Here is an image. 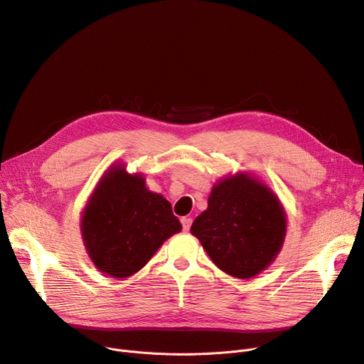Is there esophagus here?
<instances>
[{"label": "esophagus", "instance_id": "1", "mask_svg": "<svg viewBox=\"0 0 364 364\" xmlns=\"http://www.w3.org/2000/svg\"><path fill=\"white\" fill-rule=\"evenodd\" d=\"M181 224H183V230L188 231L190 227H191V218H188V216L181 218Z\"/></svg>", "mask_w": 364, "mask_h": 364}]
</instances>
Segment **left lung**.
<instances>
[{
    "label": "left lung",
    "mask_w": 364,
    "mask_h": 364,
    "mask_svg": "<svg viewBox=\"0 0 364 364\" xmlns=\"http://www.w3.org/2000/svg\"><path fill=\"white\" fill-rule=\"evenodd\" d=\"M225 274L249 279L277 259L287 234V213L269 186L247 173L216 181L190 228Z\"/></svg>",
    "instance_id": "left-lung-1"
}]
</instances>
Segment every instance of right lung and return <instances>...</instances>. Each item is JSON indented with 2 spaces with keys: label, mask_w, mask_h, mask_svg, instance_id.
<instances>
[{
  "label": "right lung",
  "mask_w": 364,
  "mask_h": 364,
  "mask_svg": "<svg viewBox=\"0 0 364 364\" xmlns=\"http://www.w3.org/2000/svg\"><path fill=\"white\" fill-rule=\"evenodd\" d=\"M80 231L89 259L105 275L139 272L165 240L181 231L171 203L130 174L124 164L109 166L82 212Z\"/></svg>",
  "instance_id": "1"
}]
</instances>
